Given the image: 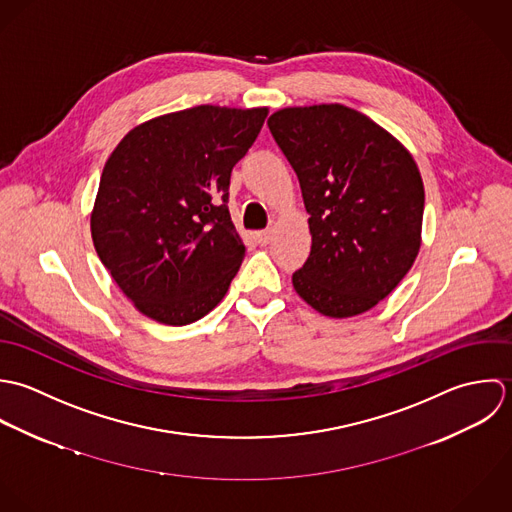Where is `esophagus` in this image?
<instances>
[{"mask_svg": "<svg viewBox=\"0 0 512 512\" xmlns=\"http://www.w3.org/2000/svg\"><path fill=\"white\" fill-rule=\"evenodd\" d=\"M255 239L259 245H267L271 241V229H263V231H257L255 233Z\"/></svg>", "mask_w": 512, "mask_h": 512, "instance_id": "obj_1", "label": "esophagus"}]
</instances>
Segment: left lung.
Wrapping results in <instances>:
<instances>
[{
    "instance_id": "left-lung-1",
    "label": "left lung",
    "mask_w": 512,
    "mask_h": 512,
    "mask_svg": "<svg viewBox=\"0 0 512 512\" xmlns=\"http://www.w3.org/2000/svg\"><path fill=\"white\" fill-rule=\"evenodd\" d=\"M267 124L299 178L312 235L295 291L332 318L376 307L419 251L425 196L413 158L342 104L283 108Z\"/></svg>"
}]
</instances>
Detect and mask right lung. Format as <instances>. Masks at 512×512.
Wrapping results in <instances>:
<instances>
[{"instance_id":"obj_1","label":"right lung","mask_w":512,"mask_h":512,"mask_svg":"<svg viewBox=\"0 0 512 512\" xmlns=\"http://www.w3.org/2000/svg\"><path fill=\"white\" fill-rule=\"evenodd\" d=\"M265 118L267 108H186L136 126L106 160L93 241L142 314L184 326L225 297L245 257L227 207L231 170Z\"/></svg>"}]
</instances>
